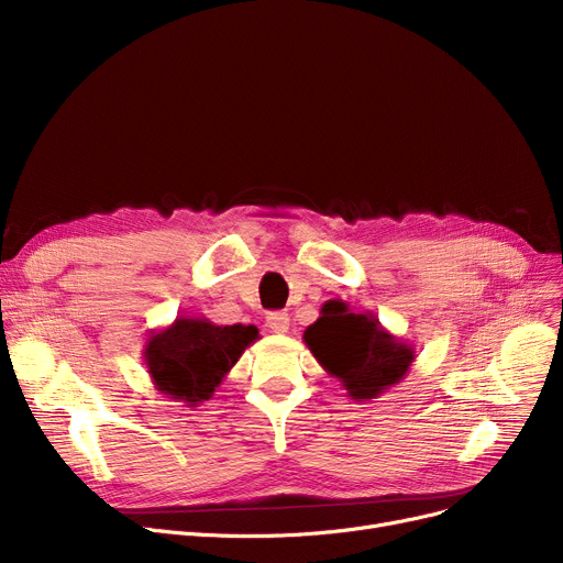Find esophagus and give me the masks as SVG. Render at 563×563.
<instances>
[{
  "label": "esophagus",
  "mask_w": 563,
  "mask_h": 563,
  "mask_svg": "<svg viewBox=\"0 0 563 563\" xmlns=\"http://www.w3.org/2000/svg\"><path fill=\"white\" fill-rule=\"evenodd\" d=\"M266 327H269L274 333H287V329H289L287 312H269V314H266Z\"/></svg>",
  "instance_id": "1"
}]
</instances>
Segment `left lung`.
Masks as SVG:
<instances>
[{"label":"left lung","instance_id":"1","mask_svg":"<svg viewBox=\"0 0 563 563\" xmlns=\"http://www.w3.org/2000/svg\"><path fill=\"white\" fill-rule=\"evenodd\" d=\"M303 342L317 363L356 401L376 399L397 386L416 361V346L383 329L374 312H353L340 299L321 306Z\"/></svg>","mask_w":563,"mask_h":563}]
</instances>
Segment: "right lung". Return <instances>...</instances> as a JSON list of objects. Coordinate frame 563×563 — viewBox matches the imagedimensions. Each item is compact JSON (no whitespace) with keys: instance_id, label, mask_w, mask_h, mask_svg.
Instances as JSON below:
<instances>
[{"instance_id":"obj_1","label":"right lung","mask_w":563,"mask_h":563,"mask_svg":"<svg viewBox=\"0 0 563 563\" xmlns=\"http://www.w3.org/2000/svg\"><path fill=\"white\" fill-rule=\"evenodd\" d=\"M257 333L253 323L217 327L202 317H177L170 327L147 335L143 363L162 395L198 406L214 395Z\"/></svg>"}]
</instances>
